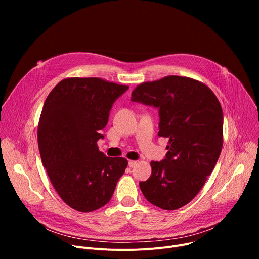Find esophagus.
<instances>
[{"mask_svg": "<svg viewBox=\"0 0 259 259\" xmlns=\"http://www.w3.org/2000/svg\"><path fill=\"white\" fill-rule=\"evenodd\" d=\"M136 164H137V161H133V160H130V161L128 162V166H129L130 168L134 167Z\"/></svg>", "mask_w": 259, "mask_h": 259, "instance_id": "1", "label": "esophagus"}]
</instances>
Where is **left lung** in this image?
<instances>
[{"label": "left lung", "instance_id": "1", "mask_svg": "<svg viewBox=\"0 0 259 259\" xmlns=\"http://www.w3.org/2000/svg\"><path fill=\"white\" fill-rule=\"evenodd\" d=\"M131 100L159 108L160 137L169 139L166 158L151 162L152 175L139 182L145 199L164 210L189 204L214 169L224 143L223 108L204 83L167 76L139 84Z\"/></svg>", "mask_w": 259, "mask_h": 259}]
</instances>
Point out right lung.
<instances>
[{
  "instance_id": "obj_1",
  "label": "right lung",
  "mask_w": 259,
  "mask_h": 259,
  "mask_svg": "<svg viewBox=\"0 0 259 259\" xmlns=\"http://www.w3.org/2000/svg\"><path fill=\"white\" fill-rule=\"evenodd\" d=\"M128 88L100 78H66L45 100L38 125L41 159L59 197L79 212L107 204L127 168L125 158L106 157L97 141L113 103Z\"/></svg>"
}]
</instances>
